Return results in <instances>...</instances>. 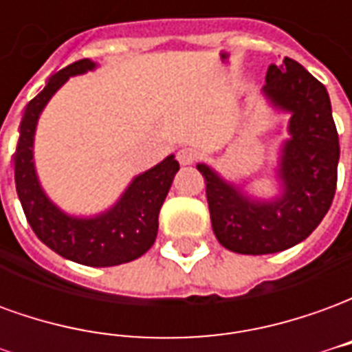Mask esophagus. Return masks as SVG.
Instances as JSON below:
<instances>
[{"label": "esophagus", "instance_id": "1", "mask_svg": "<svg viewBox=\"0 0 352 352\" xmlns=\"http://www.w3.org/2000/svg\"><path fill=\"white\" fill-rule=\"evenodd\" d=\"M198 151L196 148H190V146H184V148H181L179 153H177V160H179V164H183V166H190V164H194V162L198 160Z\"/></svg>", "mask_w": 352, "mask_h": 352}]
</instances>
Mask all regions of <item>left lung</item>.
<instances>
[{"label": "left lung", "mask_w": 352, "mask_h": 352, "mask_svg": "<svg viewBox=\"0 0 352 352\" xmlns=\"http://www.w3.org/2000/svg\"><path fill=\"white\" fill-rule=\"evenodd\" d=\"M264 94L292 115L290 139L280 154L279 198H247L209 166L198 164L214 236L239 254H272L303 241L328 213L338 184L340 138L324 85L285 58L280 65L267 67Z\"/></svg>", "instance_id": "1"}]
</instances>
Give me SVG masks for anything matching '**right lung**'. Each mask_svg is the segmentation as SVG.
I'll return each mask as SVG.
<instances>
[{
  "instance_id": "obj_1",
  "label": "right lung",
  "mask_w": 352,
  "mask_h": 352,
  "mask_svg": "<svg viewBox=\"0 0 352 352\" xmlns=\"http://www.w3.org/2000/svg\"><path fill=\"white\" fill-rule=\"evenodd\" d=\"M94 67L96 64L85 58L50 77L47 87L28 103L12 160L16 194L35 236L64 258L92 267H107L131 262L153 247L158 234V214L179 171V162L171 154L158 166L135 177L122 198L94 219L69 217L45 196L34 166L37 118L65 80Z\"/></svg>"
}]
</instances>
